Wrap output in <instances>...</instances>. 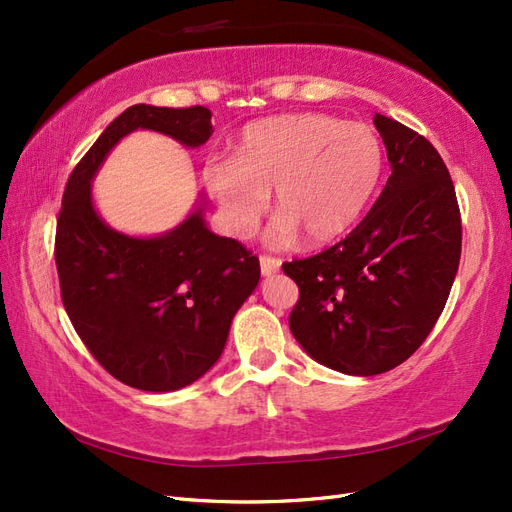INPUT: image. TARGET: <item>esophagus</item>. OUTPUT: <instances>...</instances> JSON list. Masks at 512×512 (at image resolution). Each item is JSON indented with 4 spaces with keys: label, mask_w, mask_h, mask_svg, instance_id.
Returning <instances> with one entry per match:
<instances>
[{
    "label": "esophagus",
    "mask_w": 512,
    "mask_h": 512,
    "mask_svg": "<svg viewBox=\"0 0 512 512\" xmlns=\"http://www.w3.org/2000/svg\"><path fill=\"white\" fill-rule=\"evenodd\" d=\"M280 267H282V260L280 258H273V256H260V271H262V275H273V273H277L280 271Z\"/></svg>",
    "instance_id": "esophagus-1"
}]
</instances>
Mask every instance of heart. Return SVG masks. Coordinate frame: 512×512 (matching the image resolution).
I'll return each instance as SVG.
<instances>
[{
    "label": "heart",
    "mask_w": 512,
    "mask_h": 512,
    "mask_svg": "<svg viewBox=\"0 0 512 512\" xmlns=\"http://www.w3.org/2000/svg\"><path fill=\"white\" fill-rule=\"evenodd\" d=\"M384 151L365 123L322 113H288L247 123L235 156L205 162L203 181L226 228L245 237L275 192L271 237L307 243L337 239L356 222L382 175Z\"/></svg>",
    "instance_id": "obj_1"
}]
</instances>
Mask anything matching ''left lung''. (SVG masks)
<instances>
[{
  "label": "left lung",
  "instance_id": "obj_1",
  "mask_svg": "<svg viewBox=\"0 0 512 512\" xmlns=\"http://www.w3.org/2000/svg\"><path fill=\"white\" fill-rule=\"evenodd\" d=\"M391 162L382 194L346 239L282 269L299 286L290 331L303 350L350 376L384 374L438 322L461 256L448 168L425 136L376 113Z\"/></svg>",
  "mask_w": 512,
  "mask_h": 512
}]
</instances>
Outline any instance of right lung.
<instances>
[{
	"label": "right lung",
	"mask_w": 512,
	"mask_h": 512,
	"mask_svg": "<svg viewBox=\"0 0 512 512\" xmlns=\"http://www.w3.org/2000/svg\"><path fill=\"white\" fill-rule=\"evenodd\" d=\"M134 130L200 147L213 134L211 111L151 104L123 111L72 170L55 262L61 301L96 361L134 389L168 393L220 359L232 318L258 286L260 262L239 241L213 235L203 205L160 237H128L102 222L91 179Z\"/></svg>",
	"instance_id": "1"
}]
</instances>
